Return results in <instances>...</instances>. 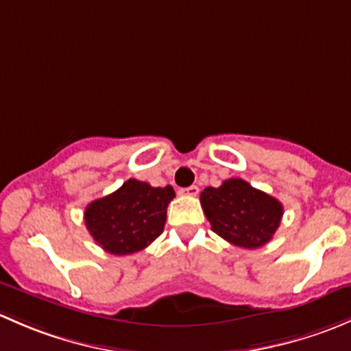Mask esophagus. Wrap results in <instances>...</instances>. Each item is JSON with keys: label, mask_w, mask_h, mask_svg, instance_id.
<instances>
[{"label": "esophagus", "mask_w": 351, "mask_h": 351, "mask_svg": "<svg viewBox=\"0 0 351 351\" xmlns=\"http://www.w3.org/2000/svg\"><path fill=\"white\" fill-rule=\"evenodd\" d=\"M197 193H199V187L197 186H189L180 189V194H184V196H197Z\"/></svg>", "instance_id": "1"}]
</instances>
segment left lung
Returning a JSON list of instances; mask_svg holds the SVG:
<instances>
[{"label": "left lung", "mask_w": 351, "mask_h": 351, "mask_svg": "<svg viewBox=\"0 0 351 351\" xmlns=\"http://www.w3.org/2000/svg\"><path fill=\"white\" fill-rule=\"evenodd\" d=\"M201 204L211 230L231 245L243 248L269 243L284 215L282 204L276 197L243 179H228L219 187H206Z\"/></svg>", "instance_id": "1"}]
</instances>
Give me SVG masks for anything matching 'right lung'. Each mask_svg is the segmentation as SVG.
Listing matches in <instances>:
<instances>
[{
	"mask_svg": "<svg viewBox=\"0 0 351 351\" xmlns=\"http://www.w3.org/2000/svg\"><path fill=\"white\" fill-rule=\"evenodd\" d=\"M174 197L171 186L152 187L149 182L128 179L120 189L88 204L86 228L108 254H136L160 237L167 206Z\"/></svg>",
	"mask_w": 351,
	"mask_h": 351,
	"instance_id": "1",
	"label": "right lung"
}]
</instances>
